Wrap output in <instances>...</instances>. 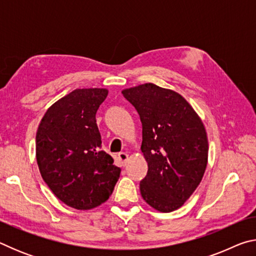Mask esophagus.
I'll return each mask as SVG.
<instances>
[{
	"mask_svg": "<svg viewBox=\"0 0 256 256\" xmlns=\"http://www.w3.org/2000/svg\"><path fill=\"white\" fill-rule=\"evenodd\" d=\"M118 160L120 162H122V164L124 166V164H126V162L128 160V154L126 152H120L118 154Z\"/></svg>",
	"mask_w": 256,
	"mask_h": 256,
	"instance_id": "1",
	"label": "esophagus"
}]
</instances>
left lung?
I'll list each match as a JSON object with an SVG mask.
<instances>
[{"label": "left lung", "instance_id": "left-lung-1", "mask_svg": "<svg viewBox=\"0 0 256 256\" xmlns=\"http://www.w3.org/2000/svg\"><path fill=\"white\" fill-rule=\"evenodd\" d=\"M122 94L142 123L141 151L148 172L140 183L141 196L160 212L178 209L204 175L209 151L204 125L174 90L144 84Z\"/></svg>", "mask_w": 256, "mask_h": 256}]
</instances>
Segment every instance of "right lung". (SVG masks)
Wrapping results in <instances>:
<instances>
[{
  "mask_svg": "<svg viewBox=\"0 0 256 256\" xmlns=\"http://www.w3.org/2000/svg\"><path fill=\"white\" fill-rule=\"evenodd\" d=\"M107 89H76L54 102L36 134L40 175L58 200L90 210L112 196L120 168L102 148L96 112Z\"/></svg>",
  "mask_w": 256,
  "mask_h": 256,
  "instance_id": "add662e5",
  "label": "right lung"
}]
</instances>
